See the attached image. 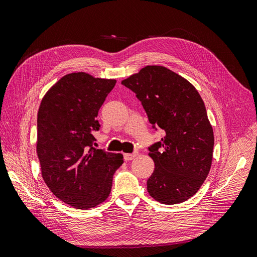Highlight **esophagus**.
<instances>
[{
  "label": "esophagus",
  "mask_w": 257,
  "mask_h": 257,
  "mask_svg": "<svg viewBox=\"0 0 257 257\" xmlns=\"http://www.w3.org/2000/svg\"><path fill=\"white\" fill-rule=\"evenodd\" d=\"M137 155H138L137 152L125 153V154H124V159H125V161H132V160H134L137 157Z\"/></svg>",
  "instance_id": "1"
}]
</instances>
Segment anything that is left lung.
I'll use <instances>...</instances> for the list:
<instances>
[{"label": "left lung", "instance_id": "8db88e82", "mask_svg": "<svg viewBox=\"0 0 257 257\" xmlns=\"http://www.w3.org/2000/svg\"><path fill=\"white\" fill-rule=\"evenodd\" d=\"M121 83L136 93L152 125L165 132L149 148L155 167L148 192L161 204L183 203L211 168L214 136L203 98L190 81L161 65L145 66Z\"/></svg>", "mask_w": 257, "mask_h": 257}]
</instances>
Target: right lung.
<instances>
[{
	"instance_id": "obj_1",
	"label": "right lung",
	"mask_w": 257,
	"mask_h": 257,
	"mask_svg": "<svg viewBox=\"0 0 257 257\" xmlns=\"http://www.w3.org/2000/svg\"><path fill=\"white\" fill-rule=\"evenodd\" d=\"M115 79L88 73L62 77L46 92L37 113L36 153L42 177L53 195L76 209H90L109 196L121 153L94 149L92 131Z\"/></svg>"
}]
</instances>
